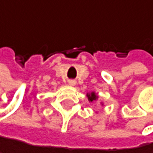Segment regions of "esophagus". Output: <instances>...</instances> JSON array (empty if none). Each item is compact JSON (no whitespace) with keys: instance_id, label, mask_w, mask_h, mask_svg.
I'll return each mask as SVG.
<instances>
[{"instance_id":"34e87169","label":"esophagus","mask_w":153,"mask_h":153,"mask_svg":"<svg viewBox=\"0 0 153 153\" xmlns=\"http://www.w3.org/2000/svg\"><path fill=\"white\" fill-rule=\"evenodd\" d=\"M68 84L70 85V86H75V85H76V81H75V80H69Z\"/></svg>"}]
</instances>
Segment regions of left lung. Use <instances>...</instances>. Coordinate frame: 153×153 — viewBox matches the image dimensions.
<instances>
[{
    "instance_id": "1",
    "label": "left lung",
    "mask_w": 153,
    "mask_h": 153,
    "mask_svg": "<svg viewBox=\"0 0 153 153\" xmlns=\"http://www.w3.org/2000/svg\"><path fill=\"white\" fill-rule=\"evenodd\" d=\"M87 97H88V99L90 102H92V101H96L98 99V95H97V94H96L95 91H91V92H88ZM100 104H101V106H103L104 102H100Z\"/></svg>"
}]
</instances>
